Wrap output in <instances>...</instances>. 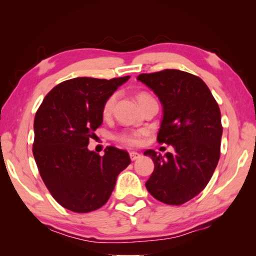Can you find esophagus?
<instances>
[{"label":"esophagus","instance_id":"34e87169","mask_svg":"<svg viewBox=\"0 0 256 256\" xmlns=\"http://www.w3.org/2000/svg\"><path fill=\"white\" fill-rule=\"evenodd\" d=\"M140 157H141V154L136 152V151H131V152H130V158H131L132 162H134V160L138 159Z\"/></svg>","mask_w":256,"mask_h":256}]
</instances>
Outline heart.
I'll list each match as a JSON object with an SVG mask.
<instances>
[{
  "mask_svg": "<svg viewBox=\"0 0 256 256\" xmlns=\"http://www.w3.org/2000/svg\"><path fill=\"white\" fill-rule=\"evenodd\" d=\"M142 96H146V94H140L138 98H140ZM114 102H115V96H110L107 99L102 108L104 116H108L110 114L112 106H114ZM144 134H146V131H144V130H141V131H124L116 136V140L125 146H136L141 144V138L144 136Z\"/></svg>",
  "mask_w": 256,
  "mask_h": 256,
  "instance_id": "1",
  "label": "heart"
}]
</instances>
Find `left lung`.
<instances>
[{
	"label": "left lung",
	"instance_id": "left-lung-1",
	"mask_svg": "<svg viewBox=\"0 0 256 256\" xmlns=\"http://www.w3.org/2000/svg\"><path fill=\"white\" fill-rule=\"evenodd\" d=\"M136 79L162 105L158 142L175 150L164 156L144 151L154 162L146 188L160 202L183 204L204 190L218 164L222 136L219 106L203 80L188 72L164 70Z\"/></svg>",
	"mask_w": 256,
	"mask_h": 256
}]
</instances>
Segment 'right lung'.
Listing matches in <instances>:
<instances>
[{"instance_id": "1", "label": "right lung", "mask_w": 256, "mask_h": 256, "mask_svg": "<svg viewBox=\"0 0 256 256\" xmlns=\"http://www.w3.org/2000/svg\"><path fill=\"white\" fill-rule=\"evenodd\" d=\"M130 76L114 79L74 78L46 94L34 120L32 154L46 188L68 210L86 214L108 201L118 174L131 159L107 146L99 156L89 138L102 123V108Z\"/></svg>"}]
</instances>
